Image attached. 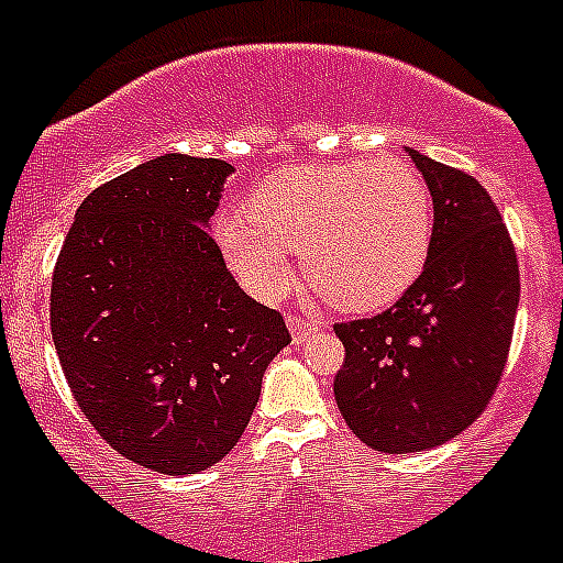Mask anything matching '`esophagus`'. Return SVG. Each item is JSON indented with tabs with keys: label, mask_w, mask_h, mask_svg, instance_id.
Returning a JSON list of instances; mask_svg holds the SVG:
<instances>
[{
	"label": "esophagus",
	"mask_w": 563,
	"mask_h": 563,
	"mask_svg": "<svg viewBox=\"0 0 563 563\" xmlns=\"http://www.w3.org/2000/svg\"><path fill=\"white\" fill-rule=\"evenodd\" d=\"M287 327H290L292 341H296V343L307 341V338H310L312 332L321 330V324H318L316 318H310V316H298V312H292V316H287Z\"/></svg>",
	"instance_id": "34e87169"
}]
</instances>
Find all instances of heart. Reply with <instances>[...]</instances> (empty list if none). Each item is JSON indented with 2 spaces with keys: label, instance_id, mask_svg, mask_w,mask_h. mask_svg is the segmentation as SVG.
<instances>
[{
  "label": "heart",
  "instance_id": "obj_1",
  "mask_svg": "<svg viewBox=\"0 0 563 563\" xmlns=\"http://www.w3.org/2000/svg\"><path fill=\"white\" fill-rule=\"evenodd\" d=\"M434 206L422 174L400 157L318 163L278 172L228 213L213 236L239 285L276 301L292 285V251L307 278L343 310H377L426 267Z\"/></svg>",
  "mask_w": 563,
  "mask_h": 563
}]
</instances>
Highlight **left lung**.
<instances>
[{"label":"left lung","mask_w":563,"mask_h":563,"mask_svg":"<svg viewBox=\"0 0 563 563\" xmlns=\"http://www.w3.org/2000/svg\"><path fill=\"white\" fill-rule=\"evenodd\" d=\"M434 202L426 267L389 310L335 324V400L352 434L383 454L454 440L505 372L519 262L490 194L460 168L409 148Z\"/></svg>","instance_id":"8db88e82"}]
</instances>
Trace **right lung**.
I'll return each instance as SVG.
<instances>
[{
  "mask_svg": "<svg viewBox=\"0 0 563 563\" xmlns=\"http://www.w3.org/2000/svg\"><path fill=\"white\" fill-rule=\"evenodd\" d=\"M231 163L163 154L78 206L49 290L73 397L118 454L183 476L245 434L282 312L236 285L208 233Z\"/></svg>",
  "mask_w": 563,
  "mask_h": 563,
  "instance_id": "right-lung-1",
  "label": "right lung"
}]
</instances>
